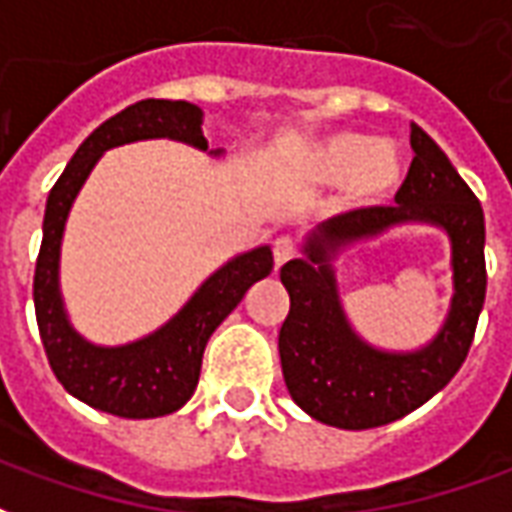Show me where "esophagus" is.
I'll list each match as a JSON object with an SVG mask.
<instances>
[{
	"mask_svg": "<svg viewBox=\"0 0 512 512\" xmlns=\"http://www.w3.org/2000/svg\"><path fill=\"white\" fill-rule=\"evenodd\" d=\"M293 257H296V244H293V238H277V241H274V263H277V266H285Z\"/></svg>",
	"mask_w": 512,
	"mask_h": 512,
	"instance_id": "34e87169",
	"label": "esophagus"
}]
</instances>
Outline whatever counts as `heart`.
I'll use <instances>...</instances> for the list:
<instances>
[{
    "label": "heart",
    "mask_w": 512,
    "mask_h": 512,
    "mask_svg": "<svg viewBox=\"0 0 512 512\" xmlns=\"http://www.w3.org/2000/svg\"><path fill=\"white\" fill-rule=\"evenodd\" d=\"M307 172L318 183H343L351 205L370 208L395 194L406 175L400 147L392 142H373L370 136L340 131L315 142L307 156Z\"/></svg>",
    "instance_id": "b5f03b06"
}]
</instances>
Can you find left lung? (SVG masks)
<instances>
[{"mask_svg": "<svg viewBox=\"0 0 512 512\" xmlns=\"http://www.w3.org/2000/svg\"><path fill=\"white\" fill-rule=\"evenodd\" d=\"M414 161L397 205L362 208L323 222L307 235L304 257L282 266L290 312L279 329V359L290 397L312 419L367 430L406 417L461 370L485 301V219L480 200L433 139L411 126ZM436 223L451 235L453 294L442 332L425 349L392 355L367 346L339 304L333 255L397 223Z\"/></svg>", "mask_w": 512, "mask_h": 512, "instance_id": "8db88e82", "label": "left lung"}]
</instances>
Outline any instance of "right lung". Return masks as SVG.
<instances>
[{
  "label": "right lung",
  "mask_w": 512,
  "mask_h": 512,
  "mask_svg": "<svg viewBox=\"0 0 512 512\" xmlns=\"http://www.w3.org/2000/svg\"><path fill=\"white\" fill-rule=\"evenodd\" d=\"M200 126L202 109L186 101L147 98L128 106L84 139L46 200L43 244L32 285L40 340L57 381L82 403L115 417L150 419L178 411L197 389L202 351L216 326L238 307L246 290L274 268V255L268 246L233 257L205 279L200 290L183 304V310L158 332L117 348L87 343L68 321L60 296L62 230L95 161L109 147L161 136L208 150V139L202 136ZM211 153L219 156L222 150Z\"/></svg>",
  "instance_id": "1"
}]
</instances>
